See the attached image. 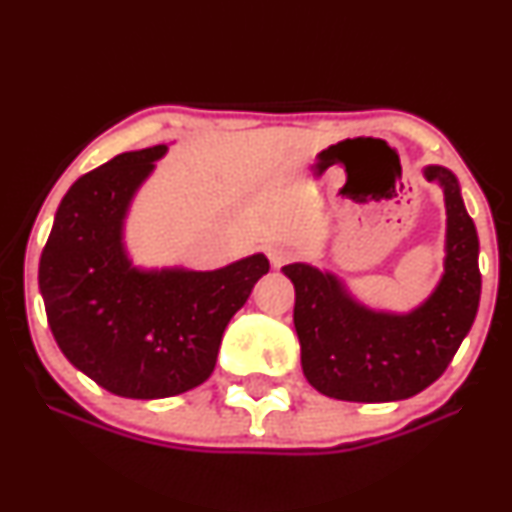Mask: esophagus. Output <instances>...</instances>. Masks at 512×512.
<instances>
[{
  "instance_id": "obj_1",
  "label": "esophagus",
  "mask_w": 512,
  "mask_h": 512,
  "mask_svg": "<svg viewBox=\"0 0 512 512\" xmlns=\"http://www.w3.org/2000/svg\"><path fill=\"white\" fill-rule=\"evenodd\" d=\"M269 260H272L274 267H284V264L296 260V252H293V248H286V245H274L269 250Z\"/></svg>"
}]
</instances>
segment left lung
Returning <instances> with one entry per match:
<instances>
[{
  "mask_svg": "<svg viewBox=\"0 0 512 512\" xmlns=\"http://www.w3.org/2000/svg\"><path fill=\"white\" fill-rule=\"evenodd\" d=\"M426 178L445 192L448 257L436 293L414 313H373L308 264L281 269L296 289L303 373L322 395L366 404L419 395L445 373L472 330L481 296L477 228L450 170L431 166Z\"/></svg>",
  "mask_w": 512,
  "mask_h": 512,
  "instance_id": "left-lung-1",
  "label": "left lung"
}]
</instances>
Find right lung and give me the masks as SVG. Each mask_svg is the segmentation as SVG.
<instances>
[{
    "mask_svg": "<svg viewBox=\"0 0 512 512\" xmlns=\"http://www.w3.org/2000/svg\"><path fill=\"white\" fill-rule=\"evenodd\" d=\"M166 146L127 151L64 195L38 284L52 337L74 368L117 397L163 399L214 373L221 337L269 272L264 255L216 272H137L122 252L129 199Z\"/></svg>",
    "mask_w": 512,
    "mask_h": 512,
    "instance_id": "add662e5",
    "label": "right lung"
}]
</instances>
